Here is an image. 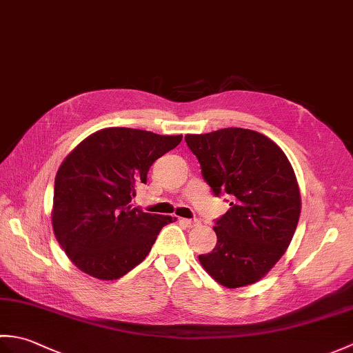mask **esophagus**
Returning <instances> with one entry per match:
<instances>
[{
    "mask_svg": "<svg viewBox=\"0 0 353 353\" xmlns=\"http://www.w3.org/2000/svg\"><path fill=\"white\" fill-rule=\"evenodd\" d=\"M181 221L185 224V226H188V228H196V226H199L200 224V221L199 220H188V219H181Z\"/></svg>",
    "mask_w": 353,
    "mask_h": 353,
    "instance_id": "1",
    "label": "esophagus"
}]
</instances>
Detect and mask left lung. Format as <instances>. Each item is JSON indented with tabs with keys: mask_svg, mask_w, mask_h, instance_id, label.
<instances>
[{
	"mask_svg": "<svg viewBox=\"0 0 353 353\" xmlns=\"http://www.w3.org/2000/svg\"><path fill=\"white\" fill-rule=\"evenodd\" d=\"M201 176L230 209L215 220L216 244L200 264L228 288L258 282L287 250L301 215V192L288 157L254 130L186 134Z\"/></svg>",
	"mask_w": 353,
	"mask_h": 353,
	"instance_id": "8db88e82",
	"label": "left lung"
}]
</instances>
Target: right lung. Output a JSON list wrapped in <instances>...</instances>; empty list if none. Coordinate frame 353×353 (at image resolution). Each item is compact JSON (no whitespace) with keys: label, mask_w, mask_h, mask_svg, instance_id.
<instances>
[{"label":"right lung","mask_w":353,"mask_h":353,"mask_svg":"<svg viewBox=\"0 0 353 353\" xmlns=\"http://www.w3.org/2000/svg\"><path fill=\"white\" fill-rule=\"evenodd\" d=\"M177 137L110 127L72 150L54 181L51 221L59 244L81 272L103 281L129 273L152 250L161 229L176 219L130 205L156 159Z\"/></svg>","instance_id":"add662e5"}]
</instances>
